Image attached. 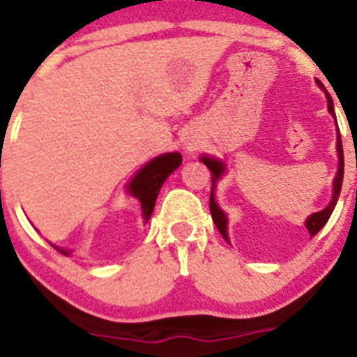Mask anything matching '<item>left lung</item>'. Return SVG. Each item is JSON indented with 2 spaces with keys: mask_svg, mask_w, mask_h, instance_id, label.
Returning a JSON list of instances; mask_svg holds the SVG:
<instances>
[{
  "mask_svg": "<svg viewBox=\"0 0 357 357\" xmlns=\"http://www.w3.org/2000/svg\"><path fill=\"white\" fill-rule=\"evenodd\" d=\"M319 85L322 86V83L319 82ZM327 94V92H326ZM327 105H329V112L333 115H335V107H333V99H331V96L327 94ZM336 147H338V158H340V167H338V174H336V179H335V188H333V199H331L329 206L326 208V210L322 211H317V213H313L311 217H307L306 220V227L307 231H310L311 236H314V234L319 233L320 229H322L324 226H326V222L329 220L331 213H333V210H335L336 202H338V197H340V192H342V181H343V147H342V135H340L338 131V142H336ZM202 163L208 167L211 171V183L215 186V183L218 181V178L222 176L224 172V163L217 162V160L213 158H208V156H202ZM210 211H211V218H213L215 226L218 227V231L222 233L224 238L227 240V218L226 215H224V211L220 210V208L217 206V202H215V195H213V188H211V195H210Z\"/></svg>",
  "mask_w": 357,
  "mask_h": 357,
  "instance_id": "1",
  "label": "left lung"
}]
</instances>
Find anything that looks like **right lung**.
Wrapping results in <instances>:
<instances>
[{"instance_id": "1", "label": "right lung", "mask_w": 357, "mask_h": 357, "mask_svg": "<svg viewBox=\"0 0 357 357\" xmlns=\"http://www.w3.org/2000/svg\"><path fill=\"white\" fill-rule=\"evenodd\" d=\"M181 165V155L179 153H167V155L158 156V158L151 160L139 174L135 176L133 181L130 183L131 195L139 199L142 204L144 220H149L151 213L155 210V202L158 197V192L162 188L163 181L169 178L171 172H174ZM54 247V245H53ZM60 255L69 256L70 250L62 249V247H54Z\"/></svg>"}]
</instances>
